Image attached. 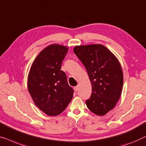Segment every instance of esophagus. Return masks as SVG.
<instances>
[{
    "instance_id": "34e87169",
    "label": "esophagus",
    "mask_w": 146,
    "mask_h": 146,
    "mask_svg": "<svg viewBox=\"0 0 146 146\" xmlns=\"http://www.w3.org/2000/svg\"><path fill=\"white\" fill-rule=\"evenodd\" d=\"M74 91H75V92H77L78 91V90H79V86H76V87H74Z\"/></svg>"
}]
</instances>
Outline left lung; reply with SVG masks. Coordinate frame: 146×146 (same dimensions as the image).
Returning a JSON list of instances; mask_svg holds the SVG:
<instances>
[{
  "label": "left lung",
  "instance_id": "8db88e82",
  "mask_svg": "<svg viewBox=\"0 0 146 146\" xmlns=\"http://www.w3.org/2000/svg\"><path fill=\"white\" fill-rule=\"evenodd\" d=\"M74 52L88 72L92 93L86 101L92 113L103 116L115 107L121 95L123 73L117 57L100 44L76 46Z\"/></svg>",
  "mask_w": 146,
  "mask_h": 146
}]
</instances>
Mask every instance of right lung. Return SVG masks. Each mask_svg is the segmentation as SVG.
Segmentation results:
<instances>
[{
  "label": "right lung",
  "instance_id": "1",
  "mask_svg": "<svg viewBox=\"0 0 146 146\" xmlns=\"http://www.w3.org/2000/svg\"><path fill=\"white\" fill-rule=\"evenodd\" d=\"M68 48L52 44L42 50L31 65L27 88L35 105L48 116H56L64 111L73 98L74 90L68 85L61 65Z\"/></svg>",
  "mask_w": 146,
  "mask_h": 146
}]
</instances>
